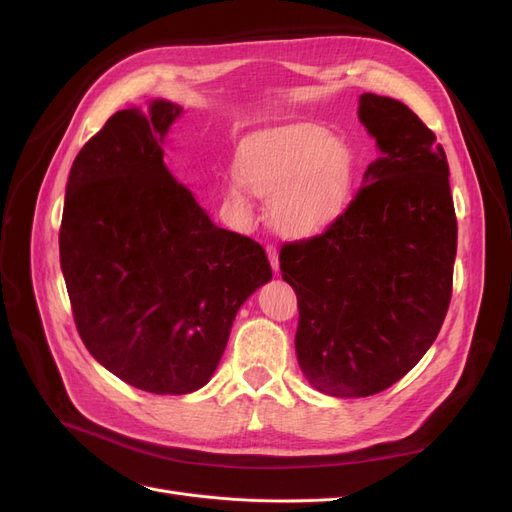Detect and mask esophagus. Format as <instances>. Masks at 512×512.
I'll return each instance as SVG.
<instances>
[{"instance_id":"esophagus-1","label":"esophagus","mask_w":512,"mask_h":512,"mask_svg":"<svg viewBox=\"0 0 512 512\" xmlns=\"http://www.w3.org/2000/svg\"><path fill=\"white\" fill-rule=\"evenodd\" d=\"M267 256H269V260H271L273 271H275V273L280 271V258H277V247H275V245H267Z\"/></svg>"}]
</instances>
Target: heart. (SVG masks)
Here are the masks:
<instances>
[{
	"label": "heart",
	"mask_w": 512,
	"mask_h": 512,
	"mask_svg": "<svg viewBox=\"0 0 512 512\" xmlns=\"http://www.w3.org/2000/svg\"><path fill=\"white\" fill-rule=\"evenodd\" d=\"M352 158L348 147L318 126H292L245 143L235 156L228 205L250 218L245 190L269 196V224L288 239L314 237L346 209Z\"/></svg>",
	"instance_id": "b5f03b06"
}]
</instances>
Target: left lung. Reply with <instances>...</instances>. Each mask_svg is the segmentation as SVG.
<instances>
[{
  "label": "left lung",
  "instance_id": "8db88e82",
  "mask_svg": "<svg viewBox=\"0 0 512 512\" xmlns=\"http://www.w3.org/2000/svg\"><path fill=\"white\" fill-rule=\"evenodd\" d=\"M359 119L382 156L322 235L280 252L299 301V365L333 397L376 395L423 359L451 303L457 254L436 134L404 102L376 94L361 96Z\"/></svg>",
  "mask_w": 512,
  "mask_h": 512
}]
</instances>
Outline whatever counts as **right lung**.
<instances>
[{
	"label": "right lung",
	"mask_w": 512,
	"mask_h": 512,
	"mask_svg": "<svg viewBox=\"0 0 512 512\" xmlns=\"http://www.w3.org/2000/svg\"><path fill=\"white\" fill-rule=\"evenodd\" d=\"M181 108L119 111L74 158L59 260L76 329L94 359L136 389L185 395L218 367L232 320L271 280L250 237L218 228L164 166Z\"/></svg>",
	"instance_id": "1"
}]
</instances>
